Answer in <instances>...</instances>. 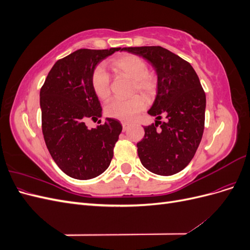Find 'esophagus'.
I'll use <instances>...</instances> for the list:
<instances>
[{
  "label": "esophagus",
  "instance_id": "esophagus-1",
  "mask_svg": "<svg viewBox=\"0 0 250 250\" xmlns=\"http://www.w3.org/2000/svg\"><path fill=\"white\" fill-rule=\"evenodd\" d=\"M122 126H123V131H126L127 130V127H128V124L127 123H122Z\"/></svg>",
  "mask_w": 250,
  "mask_h": 250
}]
</instances>
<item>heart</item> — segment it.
I'll return each mask as SVG.
<instances>
[{
	"label": "heart",
	"instance_id": "obj_1",
	"mask_svg": "<svg viewBox=\"0 0 250 250\" xmlns=\"http://www.w3.org/2000/svg\"><path fill=\"white\" fill-rule=\"evenodd\" d=\"M109 65L113 72L132 80V93L139 92L147 99L155 95L157 89L156 79L148 72V64L143 58L133 54H125L113 58ZM92 86L99 99H108L110 96V79L102 66H97L94 70ZM145 107L146 103L143 98L134 96L127 100H112L105 107V113L122 122H130Z\"/></svg>",
	"mask_w": 250,
	"mask_h": 250
}]
</instances>
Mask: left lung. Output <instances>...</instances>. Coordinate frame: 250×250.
Returning a JSON list of instances; mask_svg holds the SVG:
<instances>
[{
	"label": "left lung",
	"mask_w": 250,
	"mask_h": 250,
	"mask_svg": "<svg viewBox=\"0 0 250 250\" xmlns=\"http://www.w3.org/2000/svg\"><path fill=\"white\" fill-rule=\"evenodd\" d=\"M122 51L143 57L154 67L157 90L148 113L156 120L162 115L167 119L144 127L145 135L137 144L141 163L158 175H173L192 161L202 139L207 100L199 78L190 63L163 47Z\"/></svg>",
	"instance_id": "8db88e82"
}]
</instances>
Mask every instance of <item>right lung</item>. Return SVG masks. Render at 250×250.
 Wrapping results in <instances>:
<instances>
[{"label": "right lung", "instance_id": "1", "mask_svg": "<svg viewBox=\"0 0 250 250\" xmlns=\"http://www.w3.org/2000/svg\"><path fill=\"white\" fill-rule=\"evenodd\" d=\"M121 48L80 49L53 65L41 89L42 134L53 160L66 175L90 179L106 170L122 131L116 119L88 129L86 119L102 117L92 86L97 64Z\"/></svg>", "mask_w": 250, "mask_h": 250}]
</instances>
